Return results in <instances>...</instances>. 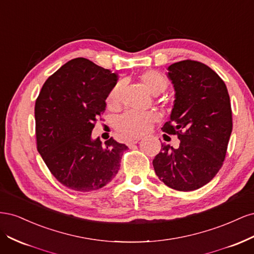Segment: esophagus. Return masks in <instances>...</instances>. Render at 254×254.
Listing matches in <instances>:
<instances>
[{
	"label": "esophagus",
	"mask_w": 254,
	"mask_h": 254,
	"mask_svg": "<svg viewBox=\"0 0 254 254\" xmlns=\"http://www.w3.org/2000/svg\"><path fill=\"white\" fill-rule=\"evenodd\" d=\"M141 139L140 137H136V139H132V140H129V141H127V145L128 146H132V145H134V144H136L137 142H139Z\"/></svg>",
	"instance_id": "1"
}]
</instances>
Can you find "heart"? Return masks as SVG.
I'll return each instance as SVG.
<instances>
[{
    "instance_id": "b5f03b06",
    "label": "heart",
    "mask_w": 254,
    "mask_h": 254,
    "mask_svg": "<svg viewBox=\"0 0 254 254\" xmlns=\"http://www.w3.org/2000/svg\"><path fill=\"white\" fill-rule=\"evenodd\" d=\"M141 81L152 95H159L167 88V79L165 76L157 71H147L141 75ZM123 91V82H118L109 92L107 104L110 108H118L121 104ZM155 115L151 113H141L135 111H127L117 120L115 128L119 134L125 140H132L141 136L147 131Z\"/></svg>"
}]
</instances>
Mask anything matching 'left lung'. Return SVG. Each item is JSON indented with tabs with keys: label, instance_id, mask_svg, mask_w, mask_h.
Returning a JSON list of instances; mask_svg holds the SVG:
<instances>
[{
	"label": "left lung",
	"instance_id": "obj_1",
	"mask_svg": "<svg viewBox=\"0 0 254 254\" xmlns=\"http://www.w3.org/2000/svg\"><path fill=\"white\" fill-rule=\"evenodd\" d=\"M167 70L175 101L162 130L177 134L180 144H162L152 165L167 187L194 190L209 183L224 163L232 132L231 104L224 80L207 65L183 60Z\"/></svg>",
	"mask_w": 254,
	"mask_h": 254
}]
</instances>
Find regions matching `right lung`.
Instances as JSON below:
<instances>
[{"label":"right lung","instance_id":"obj_1","mask_svg":"<svg viewBox=\"0 0 254 254\" xmlns=\"http://www.w3.org/2000/svg\"><path fill=\"white\" fill-rule=\"evenodd\" d=\"M118 75L86 58L67 61L44 82L35 106L37 148L53 176L77 191L102 189L118 174L125 144L92 130Z\"/></svg>","mask_w":254,"mask_h":254}]
</instances>
